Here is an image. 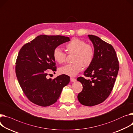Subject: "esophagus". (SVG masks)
I'll list each match as a JSON object with an SVG mask.
<instances>
[{
	"label": "esophagus",
	"instance_id": "1",
	"mask_svg": "<svg viewBox=\"0 0 133 133\" xmlns=\"http://www.w3.org/2000/svg\"><path fill=\"white\" fill-rule=\"evenodd\" d=\"M70 81L72 82H75L76 81V79L73 77H70Z\"/></svg>",
	"mask_w": 133,
	"mask_h": 133
}]
</instances>
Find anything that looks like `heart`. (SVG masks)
Masks as SVG:
<instances>
[{
	"instance_id": "b5f03b06",
	"label": "heart",
	"mask_w": 133,
	"mask_h": 133,
	"mask_svg": "<svg viewBox=\"0 0 133 133\" xmlns=\"http://www.w3.org/2000/svg\"><path fill=\"white\" fill-rule=\"evenodd\" d=\"M66 48L69 54H75L72 64L61 67L59 73L69 76H75L80 72L82 66L88 67L91 65L94 57V49L92 46L82 39L74 38L66 44ZM53 57L59 64L66 61V55L59 47L56 48L53 52Z\"/></svg>"
}]
</instances>
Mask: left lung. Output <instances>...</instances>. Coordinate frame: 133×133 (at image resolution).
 I'll use <instances>...</instances> for the list:
<instances>
[{"instance_id": "8db88e82", "label": "left lung", "mask_w": 133, "mask_h": 133, "mask_svg": "<svg viewBox=\"0 0 133 133\" xmlns=\"http://www.w3.org/2000/svg\"><path fill=\"white\" fill-rule=\"evenodd\" d=\"M93 44L94 57L92 63L84 72L86 79L79 77L77 80L83 85L82 91L77 95L81 104L92 107L103 102L111 94L119 69L116 52L113 46L99 37L88 35Z\"/></svg>"}]
</instances>
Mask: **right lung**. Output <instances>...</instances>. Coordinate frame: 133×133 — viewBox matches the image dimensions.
<instances>
[{"mask_svg":"<svg viewBox=\"0 0 133 133\" xmlns=\"http://www.w3.org/2000/svg\"><path fill=\"white\" fill-rule=\"evenodd\" d=\"M69 41L68 37L42 35L20 49L16 61V75L24 94L32 103L44 107L55 103L63 88L69 83V76L64 74L54 79L46 78L48 69L56 71L54 49Z\"/></svg>","mask_w":133,"mask_h":133,"instance_id":"obj_1","label":"right lung"}]
</instances>
